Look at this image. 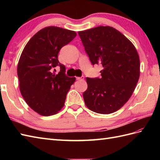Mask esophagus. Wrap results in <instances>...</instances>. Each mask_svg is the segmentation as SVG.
Masks as SVG:
<instances>
[{
  "instance_id": "obj_1",
  "label": "esophagus",
  "mask_w": 160,
  "mask_h": 160,
  "mask_svg": "<svg viewBox=\"0 0 160 160\" xmlns=\"http://www.w3.org/2000/svg\"><path fill=\"white\" fill-rule=\"evenodd\" d=\"M76 80H84V77H76Z\"/></svg>"
}]
</instances>
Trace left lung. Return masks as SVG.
Here are the masks:
<instances>
[{
    "instance_id": "obj_1",
    "label": "left lung",
    "mask_w": 160,
    "mask_h": 160,
    "mask_svg": "<svg viewBox=\"0 0 160 160\" xmlns=\"http://www.w3.org/2000/svg\"><path fill=\"white\" fill-rule=\"evenodd\" d=\"M93 64H101L102 78H87L83 93L91 111L109 114L127 102L140 75V57L130 40L112 27L99 26L78 32Z\"/></svg>"
}]
</instances>
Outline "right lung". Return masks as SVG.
<instances>
[{
    "mask_svg": "<svg viewBox=\"0 0 160 160\" xmlns=\"http://www.w3.org/2000/svg\"><path fill=\"white\" fill-rule=\"evenodd\" d=\"M76 36L74 31L49 26L37 32L24 47L17 67L20 91L29 107L40 115L58 113L76 81L75 77L65 76V67L58 55ZM57 66L61 70L56 74L52 70Z\"/></svg>",
    "mask_w": 160,
    "mask_h": 160,
    "instance_id": "1",
    "label": "right lung"
}]
</instances>
